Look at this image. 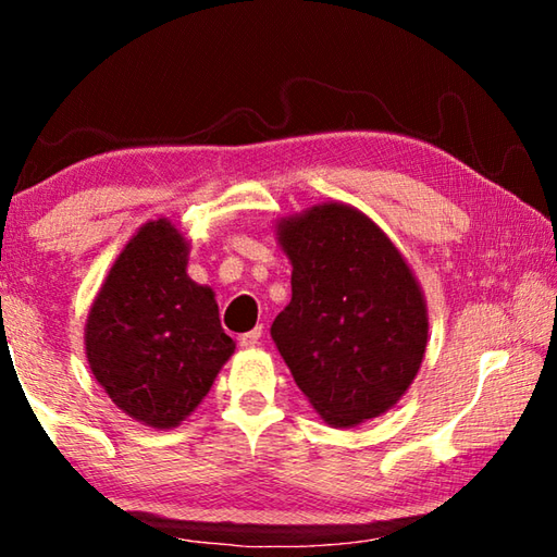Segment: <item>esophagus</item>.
<instances>
[{"mask_svg": "<svg viewBox=\"0 0 557 557\" xmlns=\"http://www.w3.org/2000/svg\"><path fill=\"white\" fill-rule=\"evenodd\" d=\"M260 336H262V326H256V329H252V332H248V334H240L238 344H240L243 348H252V346H258V344H260Z\"/></svg>", "mask_w": 557, "mask_h": 557, "instance_id": "1", "label": "esophagus"}]
</instances>
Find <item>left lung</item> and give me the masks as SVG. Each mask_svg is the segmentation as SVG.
<instances>
[{
	"instance_id": "obj_1",
	"label": "left lung",
	"mask_w": 557,
	"mask_h": 557,
	"mask_svg": "<svg viewBox=\"0 0 557 557\" xmlns=\"http://www.w3.org/2000/svg\"><path fill=\"white\" fill-rule=\"evenodd\" d=\"M292 299L272 342L326 425L356 428L398 403L428 348V301L403 252L363 211L322 201L280 219Z\"/></svg>"
}]
</instances>
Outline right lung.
<instances>
[{"label": "right lung", "mask_w": 557, "mask_h": 557, "mask_svg": "<svg viewBox=\"0 0 557 557\" xmlns=\"http://www.w3.org/2000/svg\"><path fill=\"white\" fill-rule=\"evenodd\" d=\"M188 250L169 219L139 225L86 319L90 373L122 412L154 430L182 425L235 351L213 289L186 275Z\"/></svg>", "instance_id": "obj_1"}]
</instances>
